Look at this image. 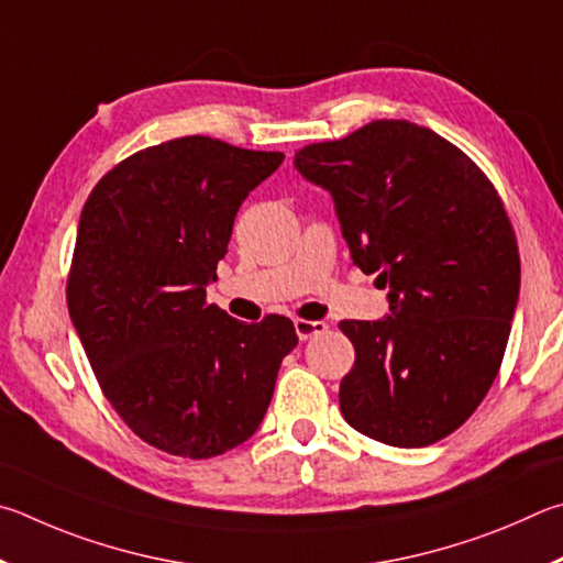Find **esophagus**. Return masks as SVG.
Returning a JSON list of instances; mask_svg holds the SVG:
<instances>
[{"label": "esophagus", "instance_id": "1", "mask_svg": "<svg viewBox=\"0 0 563 563\" xmlns=\"http://www.w3.org/2000/svg\"><path fill=\"white\" fill-rule=\"evenodd\" d=\"M294 329H297V336L301 341H307L311 336H321V333H327L329 323L327 321H309V319H297L294 321Z\"/></svg>", "mask_w": 563, "mask_h": 563}]
</instances>
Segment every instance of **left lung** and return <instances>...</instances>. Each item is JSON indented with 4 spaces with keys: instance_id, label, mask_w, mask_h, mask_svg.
I'll return each instance as SVG.
<instances>
[{
    "instance_id": "1",
    "label": "left lung",
    "mask_w": 563,
    "mask_h": 563,
    "mask_svg": "<svg viewBox=\"0 0 563 563\" xmlns=\"http://www.w3.org/2000/svg\"><path fill=\"white\" fill-rule=\"evenodd\" d=\"M327 187L390 317L341 321L356 349L339 402L351 428L393 448L448 438L495 383L519 297V246L477 163L430 128L371 121L294 155Z\"/></svg>"
}]
</instances>
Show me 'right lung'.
I'll list each match as a JSON object with an SVG mask.
<instances>
[{"mask_svg":"<svg viewBox=\"0 0 563 563\" xmlns=\"http://www.w3.org/2000/svg\"><path fill=\"white\" fill-rule=\"evenodd\" d=\"M207 135L151 145L111 167L78 220L66 303L106 400L167 455L207 460L260 428L294 323L207 303L236 210L282 165Z\"/></svg>","mask_w":563,"mask_h":563,"instance_id":"1","label":"right lung"}]
</instances>
